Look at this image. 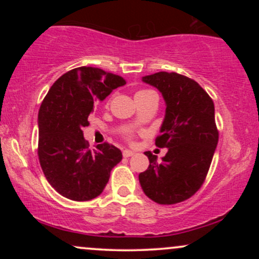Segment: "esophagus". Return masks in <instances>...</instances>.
Listing matches in <instances>:
<instances>
[{
    "mask_svg": "<svg viewBox=\"0 0 259 259\" xmlns=\"http://www.w3.org/2000/svg\"><path fill=\"white\" fill-rule=\"evenodd\" d=\"M134 154V152L132 150H124L123 151V156L125 157V158H127V157H132Z\"/></svg>",
    "mask_w": 259,
    "mask_h": 259,
    "instance_id": "34e87169",
    "label": "esophagus"
}]
</instances>
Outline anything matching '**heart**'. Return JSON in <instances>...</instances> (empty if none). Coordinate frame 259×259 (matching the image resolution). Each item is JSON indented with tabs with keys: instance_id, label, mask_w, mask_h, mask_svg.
I'll use <instances>...</instances> for the list:
<instances>
[{
	"instance_id": "b5f03b06",
	"label": "heart",
	"mask_w": 259,
	"mask_h": 259,
	"mask_svg": "<svg viewBox=\"0 0 259 259\" xmlns=\"http://www.w3.org/2000/svg\"><path fill=\"white\" fill-rule=\"evenodd\" d=\"M146 92H150V90H141V91H139L136 95H139V94H146Z\"/></svg>"
}]
</instances>
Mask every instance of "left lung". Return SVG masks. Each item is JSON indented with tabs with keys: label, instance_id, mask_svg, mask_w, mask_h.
<instances>
[{
	"label": "left lung",
	"instance_id": "1",
	"mask_svg": "<svg viewBox=\"0 0 259 259\" xmlns=\"http://www.w3.org/2000/svg\"><path fill=\"white\" fill-rule=\"evenodd\" d=\"M142 81L162 94L165 114L156 146L168 152L158 162L151 152L147 170L139 181L148 198L159 204L179 203L203 184L218 144L214 103L195 80L178 73L159 72Z\"/></svg>",
	"mask_w": 259,
	"mask_h": 259
}]
</instances>
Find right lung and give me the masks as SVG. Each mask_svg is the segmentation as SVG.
<instances>
[{"instance_id": "add662e5", "label": "right lung", "mask_w": 259, "mask_h": 259, "mask_svg": "<svg viewBox=\"0 0 259 259\" xmlns=\"http://www.w3.org/2000/svg\"><path fill=\"white\" fill-rule=\"evenodd\" d=\"M125 79L95 67H79L56 80L38 111V159L53 189L73 201H90L103 191L121 151L113 145L89 148L82 127L99 101Z\"/></svg>"}]
</instances>
